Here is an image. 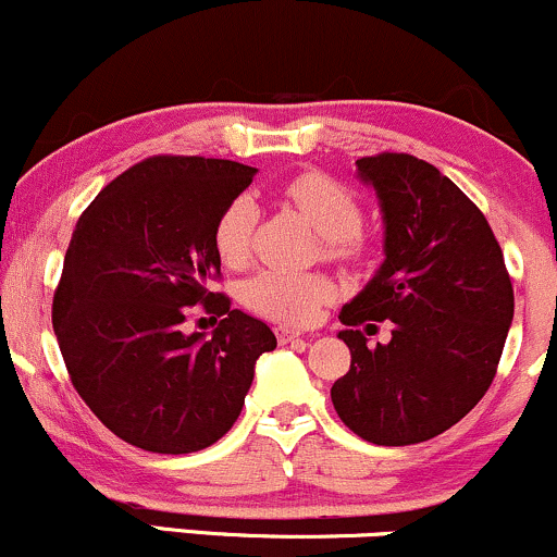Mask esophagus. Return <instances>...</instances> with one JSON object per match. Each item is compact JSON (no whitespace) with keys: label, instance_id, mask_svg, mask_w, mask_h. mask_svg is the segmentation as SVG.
I'll return each instance as SVG.
<instances>
[{"label":"esophagus","instance_id":"1","mask_svg":"<svg viewBox=\"0 0 557 557\" xmlns=\"http://www.w3.org/2000/svg\"><path fill=\"white\" fill-rule=\"evenodd\" d=\"M274 335H277V341L285 345V343L298 341V337H304V332H300V330H290V327H277V330H274Z\"/></svg>","mask_w":557,"mask_h":557}]
</instances>
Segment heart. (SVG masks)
<instances>
[{"mask_svg":"<svg viewBox=\"0 0 557 557\" xmlns=\"http://www.w3.org/2000/svg\"><path fill=\"white\" fill-rule=\"evenodd\" d=\"M283 196L324 238L330 259L361 257L363 209L354 190L324 172H300L285 183ZM259 207L251 196H235L214 225L216 257L225 267L248 264L257 238ZM335 298V283L324 274L264 270L243 285V300L257 314L283 324H309Z\"/></svg>","mask_w":557,"mask_h":557,"instance_id":"1","label":"heart"}]
</instances>
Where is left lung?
Masks as SVG:
<instances>
[{
    "instance_id": "1",
    "label": "left lung",
    "mask_w": 557,
    "mask_h": 557,
    "mask_svg": "<svg viewBox=\"0 0 557 557\" xmlns=\"http://www.w3.org/2000/svg\"><path fill=\"white\" fill-rule=\"evenodd\" d=\"M356 168L380 198L385 261L341 311L350 369L332 385V406L367 443H424L490 389L513 285L484 214L434 164L385 151ZM385 318L394 337L372 349L358 327Z\"/></svg>"
}]
</instances>
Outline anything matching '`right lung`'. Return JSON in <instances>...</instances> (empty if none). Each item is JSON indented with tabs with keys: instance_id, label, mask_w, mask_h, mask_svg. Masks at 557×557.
Returning a JSON list of instances; mask_svg holds the SVG:
<instances>
[{
	"instance_id": "obj_1",
	"label": "right lung",
	"mask_w": 557,
	"mask_h": 557,
	"mask_svg": "<svg viewBox=\"0 0 557 557\" xmlns=\"http://www.w3.org/2000/svg\"><path fill=\"white\" fill-rule=\"evenodd\" d=\"M230 159L149 157L81 214L54 290L52 324L73 387L107 430L151 453L214 445L240 417L253 367L277 337L209 290L214 225L253 181ZM222 315L182 332L189 306Z\"/></svg>"
}]
</instances>
